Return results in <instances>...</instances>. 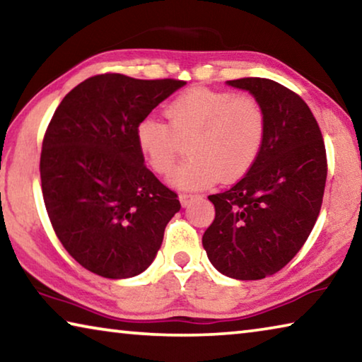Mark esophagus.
Returning <instances> with one entry per match:
<instances>
[{
  "mask_svg": "<svg viewBox=\"0 0 362 362\" xmlns=\"http://www.w3.org/2000/svg\"><path fill=\"white\" fill-rule=\"evenodd\" d=\"M194 198H196L194 194H185V193H183V194H179V199H180V203H182V206H183V207H187V206L192 204V201H193Z\"/></svg>",
  "mask_w": 362,
  "mask_h": 362,
  "instance_id": "obj_1",
  "label": "esophagus"
}]
</instances>
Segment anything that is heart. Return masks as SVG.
Listing matches in <instances>:
<instances>
[{
    "mask_svg": "<svg viewBox=\"0 0 362 362\" xmlns=\"http://www.w3.org/2000/svg\"><path fill=\"white\" fill-rule=\"evenodd\" d=\"M166 122L145 118L136 127L140 153L156 174L173 173L188 145V161L170 183L198 189L222 179L236 180L254 166L267 137V113L252 95L192 88L168 103Z\"/></svg>",
    "mask_w": 362,
    "mask_h": 362,
    "instance_id": "obj_1",
    "label": "heart"
}]
</instances>
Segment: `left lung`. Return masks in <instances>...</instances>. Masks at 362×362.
<instances>
[{
  "label": "left lung",
  "instance_id": "left-lung-1",
  "mask_svg": "<svg viewBox=\"0 0 362 362\" xmlns=\"http://www.w3.org/2000/svg\"><path fill=\"white\" fill-rule=\"evenodd\" d=\"M226 84L262 103L267 137L249 173L209 196L216 218L203 246L225 276L262 279L286 267L313 230L326 187V148L313 113L291 89L267 78Z\"/></svg>",
  "mask_w": 362,
  "mask_h": 362
}]
</instances>
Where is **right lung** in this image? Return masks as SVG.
I'll list each match as a JSON object with an SVG mask.
<instances>
[{
    "mask_svg": "<svg viewBox=\"0 0 362 362\" xmlns=\"http://www.w3.org/2000/svg\"><path fill=\"white\" fill-rule=\"evenodd\" d=\"M185 84L97 75L71 89L49 122L40 161L47 216L66 252L99 276L145 272L180 211L144 164L136 127Z\"/></svg>",
    "mask_w": 362,
    "mask_h": 362,
    "instance_id": "add662e5",
    "label": "right lung"
}]
</instances>
